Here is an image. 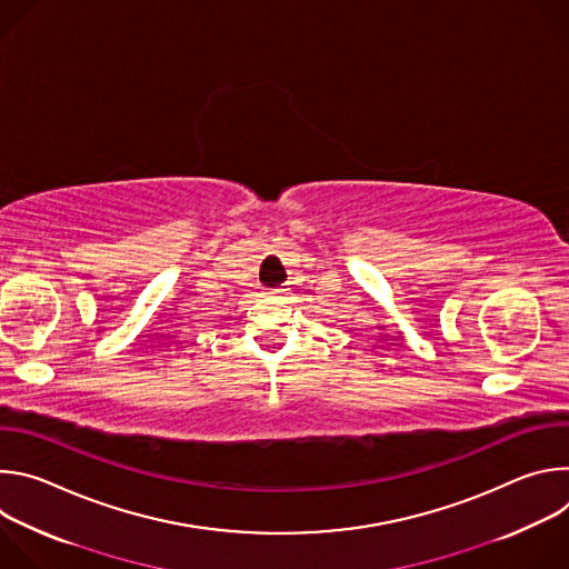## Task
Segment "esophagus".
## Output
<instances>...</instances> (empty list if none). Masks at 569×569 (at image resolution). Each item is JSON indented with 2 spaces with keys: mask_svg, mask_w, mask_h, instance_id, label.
I'll list each match as a JSON object with an SVG mask.
<instances>
[{
  "mask_svg": "<svg viewBox=\"0 0 569 569\" xmlns=\"http://www.w3.org/2000/svg\"><path fill=\"white\" fill-rule=\"evenodd\" d=\"M274 292H283V290H281V288H277V290H274Z\"/></svg>",
  "mask_w": 569,
  "mask_h": 569,
  "instance_id": "1",
  "label": "esophagus"
}]
</instances>
